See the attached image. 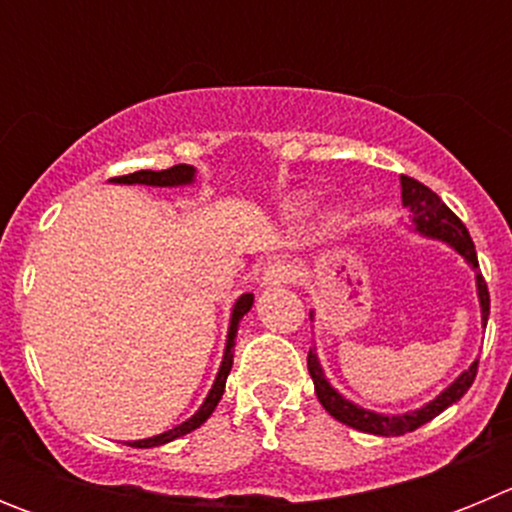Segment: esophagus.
<instances>
[{
  "label": "esophagus",
  "instance_id": "1",
  "mask_svg": "<svg viewBox=\"0 0 512 512\" xmlns=\"http://www.w3.org/2000/svg\"><path fill=\"white\" fill-rule=\"evenodd\" d=\"M295 277H297L295 266L287 264V261H274V264L266 266L264 284L266 287H277V284H289Z\"/></svg>",
  "mask_w": 512,
  "mask_h": 512
}]
</instances>
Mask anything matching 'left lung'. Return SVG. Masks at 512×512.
Listing matches in <instances>:
<instances>
[{
    "instance_id": "8db88e82",
    "label": "left lung",
    "mask_w": 512,
    "mask_h": 512,
    "mask_svg": "<svg viewBox=\"0 0 512 512\" xmlns=\"http://www.w3.org/2000/svg\"><path fill=\"white\" fill-rule=\"evenodd\" d=\"M402 205L410 207L413 212V223L418 225L420 233L433 235V238H441L449 246H454L456 251L469 261V264L477 269V251H474V241L472 235H469L467 225L461 223L459 217L449 210V207L443 205L441 197L436 192L420 184L418 179L413 176H402ZM477 289H479V302H482V320L487 323V315H490V292H487V282L485 277L477 271ZM477 366L479 359L469 366L467 372L461 374L454 384H451L449 390L441 392L433 402H428L425 408L415 410V413L408 415H377L369 413L364 408H356L354 402L343 400L333 387L328 384V379L323 377V369L318 364V356L307 354V369H310V377L315 382V395H318L320 405L328 410L330 415L341 423L351 425L356 431L364 433H377V436H402V433H410L420 425H425L428 420L436 418L438 413L459 402L461 397L467 395V390L472 387L474 377H477Z\"/></svg>"
}]
</instances>
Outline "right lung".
<instances>
[{
    "mask_svg": "<svg viewBox=\"0 0 512 512\" xmlns=\"http://www.w3.org/2000/svg\"><path fill=\"white\" fill-rule=\"evenodd\" d=\"M194 179V169L187 164H179V166H171V169L164 171H133V174H125V176H115L112 182H120V184H151V187H174V184H189ZM253 305V295H243L241 300L235 302L233 307V318H230V333H228V346H225V356H223V364H220V372H217L215 384H212L210 395L207 400L202 402V408L187 420V423L176 425L171 431L161 433V436H153V438H143V441H133L130 446L135 449H151V446H161V443H169L179 436H187L192 433L194 428H200L207 418L212 415V410L217 408V402L223 397L225 392V379L230 374V366H233V348H235V333H238V323L241 318L251 310Z\"/></svg>",
    "mask_w": 512,
    "mask_h": 512,
    "instance_id": "obj_1",
    "label": "right lung"
}]
</instances>
